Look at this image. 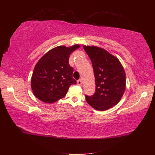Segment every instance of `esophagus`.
<instances>
[{"mask_svg":"<svg viewBox=\"0 0 155 155\" xmlns=\"http://www.w3.org/2000/svg\"><path fill=\"white\" fill-rule=\"evenodd\" d=\"M82 84V80L80 79V80H77V85H81Z\"/></svg>","mask_w":155,"mask_h":155,"instance_id":"obj_1","label":"esophagus"}]
</instances>
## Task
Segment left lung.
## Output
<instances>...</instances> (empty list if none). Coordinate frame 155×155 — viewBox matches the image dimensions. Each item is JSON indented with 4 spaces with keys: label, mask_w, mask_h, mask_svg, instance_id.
<instances>
[{
    "label": "left lung",
    "mask_w": 155,
    "mask_h": 155,
    "mask_svg": "<svg viewBox=\"0 0 155 155\" xmlns=\"http://www.w3.org/2000/svg\"><path fill=\"white\" fill-rule=\"evenodd\" d=\"M91 60L94 72L95 92L85 96L87 103L94 109L104 111L116 105L126 90V73L116 56L105 49L84 45Z\"/></svg>",
    "instance_id": "8db88e82"
}]
</instances>
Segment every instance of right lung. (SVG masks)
Wrapping results in <instances>:
<instances>
[{
  "mask_svg": "<svg viewBox=\"0 0 155 155\" xmlns=\"http://www.w3.org/2000/svg\"><path fill=\"white\" fill-rule=\"evenodd\" d=\"M80 45L55 47L41 58L31 77V87L36 98L45 103H53L66 95L69 87L76 84L73 68L69 64L70 56Z\"/></svg>",
  "mask_w": 155,
  "mask_h": 155,
  "instance_id": "add662e5",
  "label": "right lung"
}]
</instances>
